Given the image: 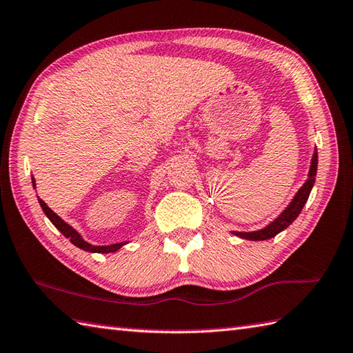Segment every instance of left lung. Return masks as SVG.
<instances>
[{"label":"left lung","mask_w":353,"mask_h":353,"mask_svg":"<svg viewBox=\"0 0 353 353\" xmlns=\"http://www.w3.org/2000/svg\"><path fill=\"white\" fill-rule=\"evenodd\" d=\"M316 165H319V154H316V148L314 151V156H312V161H310V168H309V174L306 182L303 183L301 188L296 191V194L294 196V199L291 200V203H289L280 216L272 220L271 223L268 226L261 228V230L257 231H251V232H239V231H232L234 236H237L240 239H246V240H268V239H272L277 236L279 232L285 231L286 228L291 225L294 220L300 216V212L303 210V206L306 205L307 199L310 191L314 188V183H315V176H316Z\"/></svg>","instance_id":"8db88e82"}]
</instances>
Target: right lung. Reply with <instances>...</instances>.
I'll return each instance as SVG.
<instances>
[{
	"mask_svg": "<svg viewBox=\"0 0 353 353\" xmlns=\"http://www.w3.org/2000/svg\"><path fill=\"white\" fill-rule=\"evenodd\" d=\"M32 183H33V188H34V179H32ZM38 202L41 205V208H43L44 214L48 217V220L54 225V228L57 230H59L62 232V236L70 239L72 243L74 246L81 248V250L84 251H88V252H99V254H107V252H116L117 250H121V248L123 245H127L128 241H121V243H114V245H107V246H98V245H92L88 243V241H85L84 239H82L81 234L74 230V228H72L70 225H68L67 222H64L57 212H53L50 208H48L47 203L44 202V200L38 199Z\"/></svg>",
	"mask_w": 353,
	"mask_h": 353,
	"instance_id": "obj_1",
	"label": "right lung"
}]
</instances>
